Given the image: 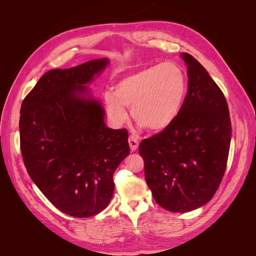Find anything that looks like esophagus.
Here are the masks:
<instances>
[{
	"label": "esophagus",
	"mask_w": 256,
	"mask_h": 256,
	"mask_svg": "<svg viewBox=\"0 0 256 256\" xmlns=\"http://www.w3.org/2000/svg\"><path fill=\"white\" fill-rule=\"evenodd\" d=\"M128 141H129V146H130L131 152H136L138 150V142L136 136H130L129 138H128Z\"/></svg>",
	"instance_id": "34e87169"
}]
</instances>
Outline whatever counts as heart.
<instances>
[{"mask_svg": "<svg viewBox=\"0 0 256 256\" xmlns=\"http://www.w3.org/2000/svg\"><path fill=\"white\" fill-rule=\"evenodd\" d=\"M188 94V78L174 62L145 67L118 81L104 96L111 120L122 125L131 108L134 120L152 131L168 129L182 113Z\"/></svg>", "mask_w": 256, "mask_h": 256, "instance_id": "heart-1", "label": "heart"}]
</instances>
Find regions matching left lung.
I'll return each mask as SVG.
<instances>
[{"instance_id":"1","label":"left lung","mask_w":256,"mask_h":256,"mask_svg":"<svg viewBox=\"0 0 256 256\" xmlns=\"http://www.w3.org/2000/svg\"><path fill=\"white\" fill-rule=\"evenodd\" d=\"M188 94L178 118L138 147L154 200L187 212L212 198L226 172L232 126L226 97L206 69L188 53Z\"/></svg>"}]
</instances>
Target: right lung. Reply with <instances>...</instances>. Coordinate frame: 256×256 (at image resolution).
I'll use <instances>...</instances> for the list:
<instances>
[{"label":"right lung","mask_w":256,"mask_h":256,"mask_svg":"<svg viewBox=\"0 0 256 256\" xmlns=\"http://www.w3.org/2000/svg\"><path fill=\"white\" fill-rule=\"evenodd\" d=\"M109 64L104 58L52 69L21 106L20 145L30 180L58 210L76 218L110 203L113 174L130 152L127 130L106 127L104 106L88 88Z\"/></svg>","instance_id":"1"}]
</instances>
